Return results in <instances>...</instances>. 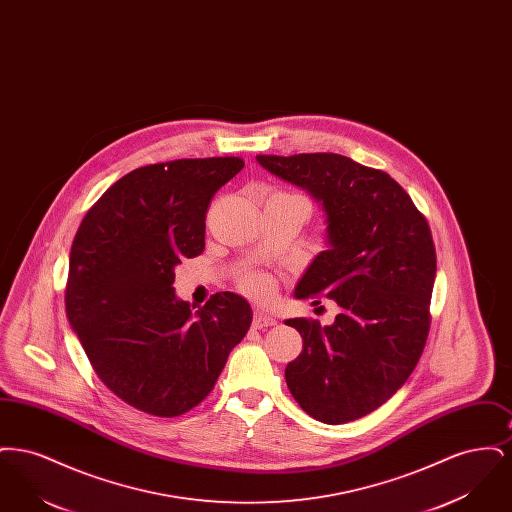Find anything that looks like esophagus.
Masks as SVG:
<instances>
[{"mask_svg": "<svg viewBox=\"0 0 512 512\" xmlns=\"http://www.w3.org/2000/svg\"><path fill=\"white\" fill-rule=\"evenodd\" d=\"M276 318L270 317L265 311H255L253 315V328H267V326H274Z\"/></svg>", "mask_w": 512, "mask_h": 512, "instance_id": "1", "label": "esophagus"}]
</instances>
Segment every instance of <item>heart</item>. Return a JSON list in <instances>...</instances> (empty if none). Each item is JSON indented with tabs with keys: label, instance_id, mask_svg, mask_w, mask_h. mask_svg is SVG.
Instances as JSON below:
<instances>
[{
	"label": "heart",
	"instance_id": "heart-1",
	"mask_svg": "<svg viewBox=\"0 0 512 512\" xmlns=\"http://www.w3.org/2000/svg\"><path fill=\"white\" fill-rule=\"evenodd\" d=\"M245 292L255 295V297H267L268 293L272 292V284L267 276L261 274H251L244 280Z\"/></svg>",
	"mask_w": 512,
	"mask_h": 512
}]
</instances>
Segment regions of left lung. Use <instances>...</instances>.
<instances>
[{"mask_svg": "<svg viewBox=\"0 0 512 512\" xmlns=\"http://www.w3.org/2000/svg\"><path fill=\"white\" fill-rule=\"evenodd\" d=\"M257 163L305 190L324 213L326 249L293 295L340 305L330 326L286 320L303 338L286 384L320 422L357 420L407 382L426 345L436 280L428 222L390 174L338 153L257 155Z\"/></svg>", "mask_w": 512, "mask_h": 512, "instance_id": "8db88e82", "label": "left lung"}]
</instances>
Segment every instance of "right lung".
Returning a JSON list of instances; mask_svg holds the SVG:
<instances>
[{"mask_svg": "<svg viewBox=\"0 0 512 512\" xmlns=\"http://www.w3.org/2000/svg\"><path fill=\"white\" fill-rule=\"evenodd\" d=\"M240 157L178 159L128 172L86 213L69 257L65 309L99 380L155 416L199 405L251 326L242 295L194 311L174 268L205 249V213Z\"/></svg>", "mask_w": 512, "mask_h": 512, "instance_id": "right-lung-1", "label": "right lung"}]
</instances>
